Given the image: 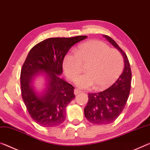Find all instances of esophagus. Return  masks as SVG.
<instances>
[{
	"instance_id": "34e87169",
	"label": "esophagus",
	"mask_w": 150,
	"mask_h": 150,
	"mask_svg": "<svg viewBox=\"0 0 150 150\" xmlns=\"http://www.w3.org/2000/svg\"><path fill=\"white\" fill-rule=\"evenodd\" d=\"M81 91L79 89H74V94L75 95V96H76V95H77L78 93H81Z\"/></svg>"
}]
</instances>
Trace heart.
<instances>
[{"mask_svg": "<svg viewBox=\"0 0 150 150\" xmlns=\"http://www.w3.org/2000/svg\"><path fill=\"white\" fill-rule=\"evenodd\" d=\"M75 53H67L63 58V67L66 75L74 79L81 72L82 64L87 73L77 78L75 83L82 89L96 85L102 89L111 85L120 77L123 68V57L116 49L99 41H89L80 44Z\"/></svg>", "mask_w": 150, "mask_h": 150, "instance_id": "1", "label": "heart"}]
</instances>
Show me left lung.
Masks as SVG:
<instances>
[{
    "label": "left lung",
    "instance_id": "obj_1",
    "mask_svg": "<svg viewBox=\"0 0 150 150\" xmlns=\"http://www.w3.org/2000/svg\"><path fill=\"white\" fill-rule=\"evenodd\" d=\"M103 37L122 53L124 69L122 75L108 89L88 94L89 100L84 108V114L89 122L96 125L109 124L120 116L127 103L132 81V71L126 54L111 37L108 35Z\"/></svg>",
    "mask_w": 150,
    "mask_h": 150
}]
</instances>
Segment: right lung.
I'll return each mask as SVG.
<instances>
[{"label":"right lung","mask_w":150,"mask_h":150,"mask_svg":"<svg viewBox=\"0 0 150 150\" xmlns=\"http://www.w3.org/2000/svg\"><path fill=\"white\" fill-rule=\"evenodd\" d=\"M87 36L49 38L30 50L21 69L22 98L30 117L43 127H55L66 118V108L75 98L74 87L59 77L63 61L71 47ZM45 78V88L39 93L32 80L38 75Z\"/></svg>","instance_id":"1"}]
</instances>
